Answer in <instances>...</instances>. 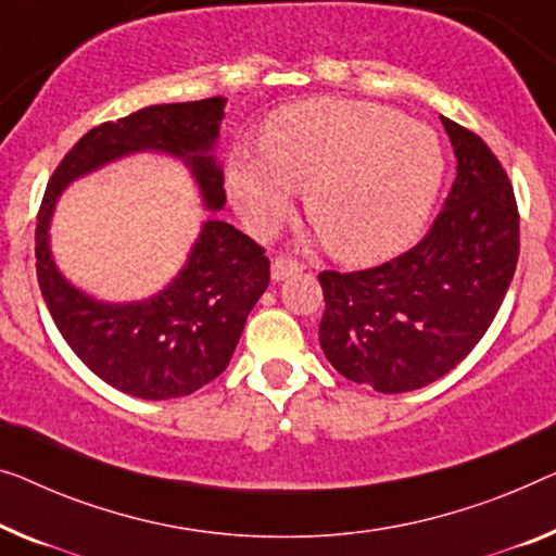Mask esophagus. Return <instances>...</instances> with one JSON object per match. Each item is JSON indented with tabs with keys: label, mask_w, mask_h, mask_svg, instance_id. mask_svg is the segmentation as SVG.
I'll use <instances>...</instances> for the list:
<instances>
[{
	"label": "esophagus",
	"mask_w": 556,
	"mask_h": 556,
	"mask_svg": "<svg viewBox=\"0 0 556 556\" xmlns=\"http://www.w3.org/2000/svg\"><path fill=\"white\" fill-rule=\"evenodd\" d=\"M302 269H304V264L292 260V256H277V260L271 262V279L281 281V279L296 275V271H302Z\"/></svg>",
	"instance_id": "esophagus-1"
}]
</instances>
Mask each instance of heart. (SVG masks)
<instances>
[{
    "label": "heart",
    "mask_w": 556,
    "mask_h": 556,
    "mask_svg": "<svg viewBox=\"0 0 556 556\" xmlns=\"http://www.w3.org/2000/svg\"><path fill=\"white\" fill-rule=\"evenodd\" d=\"M260 152L229 156L227 185L244 225L267 235L304 189V212L327 250L350 264L409 247L432 212L444 154L425 124L354 99H309L271 114Z\"/></svg>",
    "instance_id": "heart-1"
}]
</instances>
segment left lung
<instances>
[{"mask_svg":"<svg viewBox=\"0 0 556 556\" xmlns=\"http://www.w3.org/2000/svg\"><path fill=\"white\" fill-rule=\"evenodd\" d=\"M457 177L417 244L357 271H319V344L339 375L400 394L437 382L475 350L519 260L515 189L486 142L442 117Z\"/></svg>","mask_w":556,"mask_h":556,"instance_id":"left-lung-1","label":"left lung"}]
</instances>
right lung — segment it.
<instances>
[{"label": "right lung", "mask_w": 556, "mask_h": 556, "mask_svg": "<svg viewBox=\"0 0 556 556\" xmlns=\"http://www.w3.org/2000/svg\"><path fill=\"white\" fill-rule=\"evenodd\" d=\"M227 97L154 104L89 129L49 179L35 231L37 279L47 309L72 352L106 384L139 400H177L227 369L252 306L269 285V256L252 237L210 219L187 267L164 292L137 304L89 300L49 256V217L72 179L137 149H162L189 162L210 210L225 204V177L210 149Z\"/></svg>", "instance_id": "right-lung-1"}]
</instances>
